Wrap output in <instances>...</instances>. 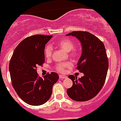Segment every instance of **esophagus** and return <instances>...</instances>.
<instances>
[{"label": "esophagus", "instance_id": "esophagus-1", "mask_svg": "<svg viewBox=\"0 0 121 121\" xmlns=\"http://www.w3.org/2000/svg\"><path fill=\"white\" fill-rule=\"evenodd\" d=\"M67 77H66V75H62V74H60L59 75V78L60 79H64V78H66Z\"/></svg>", "mask_w": 121, "mask_h": 121}]
</instances>
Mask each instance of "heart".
I'll return each instance as SVG.
<instances>
[{
	"label": "heart",
	"instance_id": "1",
	"mask_svg": "<svg viewBox=\"0 0 121 121\" xmlns=\"http://www.w3.org/2000/svg\"><path fill=\"white\" fill-rule=\"evenodd\" d=\"M57 45L61 48L64 49L66 52H70L74 47V44L71 40L67 39V38H64L60 40L57 43ZM52 52H53V48L52 47L48 45L44 49V55L47 58H50L52 55ZM71 55L73 57H76L77 55V52L75 50H73ZM71 66V63L70 62H62V63H59L56 66L57 69L59 72L63 73L65 71V69L68 67H70Z\"/></svg>",
	"mask_w": 121,
	"mask_h": 121
}]
</instances>
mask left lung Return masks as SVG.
<instances>
[{"mask_svg": "<svg viewBox=\"0 0 121 121\" xmlns=\"http://www.w3.org/2000/svg\"><path fill=\"white\" fill-rule=\"evenodd\" d=\"M66 36H74L81 43L82 53L77 69L83 76L69 75L73 85L67 90L68 96L77 101H85L98 94L105 83L108 69L105 45L99 39L86 31H73Z\"/></svg>", "mask_w": 121, "mask_h": 121, "instance_id": "1", "label": "left lung"}]
</instances>
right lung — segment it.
Returning <instances> with one entry per match:
<instances>
[{
	"instance_id": "obj_1",
	"label": "right lung",
	"mask_w": 121,
	"mask_h": 121,
	"mask_svg": "<svg viewBox=\"0 0 121 121\" xmlns=\"http://www.w3.org/2000/svg\"><path fill=\"white\" fill-rule=\"evenodd\" d=\"M52 36L34 35L22 41L14 50L9 63L13 87L24 102L33 106L44 104L52 93V87L59 80L52 72L43 78L36 68L44 62V47Z\"/></svg>"
}]
</instances>
